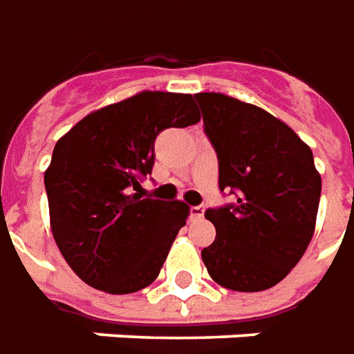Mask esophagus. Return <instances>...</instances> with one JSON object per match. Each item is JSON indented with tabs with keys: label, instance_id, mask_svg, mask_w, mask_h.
I'll return each mask as SVG.
<instances>
[{
	"label": "esophagus",
	"instance_id": "obj_1",
	"mask_svg": "<svg viewBox=\"0 0 354 354\" xmlns=\"http://www.w3.org/2000/svg\"><path fill=\"white\" fill-rule=\"evenodd\" d=\"M204 205H192V207H190V217H192V219H202V217H204Z\"/></svg>",
	"mask_w": 354,
	"mask_h": 354
}]
</instances>
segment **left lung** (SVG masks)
<instances>
[{"label":"left lung","mask_w":354,"mask_h":354,"mask_svg":"<svg viewBox=\"0 0 354 354\" xmlns=\"http://www.w3.org/2000/svg\"><path fill=\"white\" fill-rule=\"evenodd\" d=\"M219 160V189L236 198L205 219L217 236L202 250L209 277L234 292L278 284L309 245L322 181L313 152L259 106L221 93L194 95Z\"/></svg>","instance_id":"8db88e82"}]
</instances>
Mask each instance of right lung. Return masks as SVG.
<instances>
[{
    "label": "right lung",
    "mask_w": 354,
    "mask_h": 354,
    "mask_svg": "<svg viewBox=\"0 0 354 354\" xmlns=\"http://www.w3.org/2000/svg\"><path fill=\"white\" fill-rule=\"evenodd\" d=\"M198 122L192 95L142 91L85 116L55 145L45 171L51 230L85 284L133 293L156 280L189 205L132 190L152 173L158 135Z\"/></svg>",
    "instance_id": "obj_1"
}]
</instances>
